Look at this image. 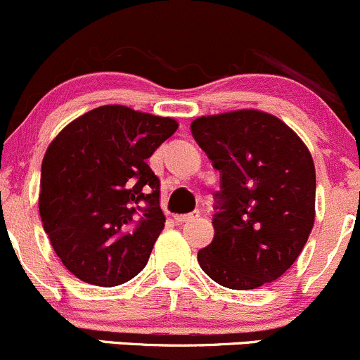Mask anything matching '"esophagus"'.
I'll return each instance as SVG.
<instances>
[{
	"instance_id": "obj_1",
	"label": "esophagus",
	"mask_w": 360,
	"mask_h": 360,
	"mask_svg": "<svg viewBox=\"0 0 360 360\" xmlns=\"http://www.w3.org/2000/svg\"><path fill=\"white\" fill-rule=\"evenodd\" d=\"M200 217L198 212H193V213H186V215H176L174 217V220H176L177 224H189L193 222V220H196Z\"/></svg>"
}]
</instances>
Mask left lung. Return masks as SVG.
<instances>
[{"instance_id":"obj_1","label":"left lung","mask_w":360,"mask_h":360,"mask_svg":"<svg viewBox=\"0 0 360 360\" xmlns=\"http://www.w3.org/2000/svg\"><path fill=\"white\" fill-rule=\"evenodd\" d=\"M191 133L220 172L215 236L198 251L201 270L234 290L274 282L299 258L314 225L309 150L285 122L256 109L201 116Z\"/></svg>"}]
</instances>
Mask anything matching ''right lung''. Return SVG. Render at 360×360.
<instances>
[{
  "mask_svg": "<svg viewBox=\"0 0 360 360\" xmlns=\"http://www.w3.org/2000/svg\"><path fill=\"white\" fill-rule=\"evenodd\" d=\"M176 129L172 117L101 105L71 121L47 147L42 227L82 282L114 287L145 268L165 222L160 181L147 159Z\"/></svg>",
  "mask_w": 360,
  "mask_h": 360,
  "instance_id": "obj_1",
  "label": "right lung"
}]
</instances>
